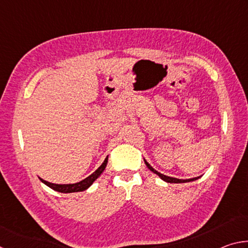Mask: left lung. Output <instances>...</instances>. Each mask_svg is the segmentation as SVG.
Here are the masks:
<instances>
[{
    "label": "left lung",
    "instance_id": "obj_1",
    "mask_svg": "<svg viewBox=\"0 0 248 248\" xmlns=\"http://www.w3.org/2000/svg\"><path fill=\"white\" fill-rule=\"evenodd\" d=\"M144 162H145V165L148 166V169L150 170H152L154 174H156V175H158L159 177H161L163 180H164V182H166V183H170V184H180V183H188V182H194V180H196V179H198L199 177H195V178H190V179H178V178H175V177H170V176H166V175H163V174H161L159 173V171H157V170H155L152 166H151L148 162L145 161L144 159Z\"/></svg>",
    "mask_w": 248,
    "mask_h": 248
}]
</instances>
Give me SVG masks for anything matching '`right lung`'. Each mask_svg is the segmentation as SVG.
<instances>
[{
  "instance_id": "right-lung-1",
  "label": "right lung",
  "mask_w": 248,
  "mask_h": 248,
  "mask_svg": "<svg viewBox=\"0 0 248 248\" xmlns=\"http://www.w3.org/2000/svg\"><path fill=\"white\" fill-rule=\"evenodd\" d=\"M107 162H108V156L105 158V161L102 165H100L97 170H96L93 174L90 175L89 177H86L85 179L81 180V182L78 183H75V184H64V185H61V184H52V183H49L47 180H44L43 178H39L41 182H43L45 185H47L48 187L51 188V189L59 191V192H64V194H69V192H78V191H83V190H86L87 188H89L92 184H93L96 179H97L100 174L103 173L104 170L106 169V165H107Z\"/></svg>"
}]
</instances>
